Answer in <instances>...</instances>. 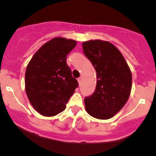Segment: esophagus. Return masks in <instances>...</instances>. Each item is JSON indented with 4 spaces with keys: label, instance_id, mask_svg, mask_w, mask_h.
Returning <instances> with one entry per match:
<instances>
[{
    "label": "esophagus",
    "instance_id": "esophagus-1",
    "mask_svg": "<svg viewBox=\"0 0 156 156\" xmlns=\"http://www.w3.org/2000/svg\"><path fill=\"white\" fill-rule=\"evenodd\" d=\"M78 83H79V84H81V81H82V78L81 77H80V78H78Z\"/></svg>",
    "mask_w": 156,
    "mask_h": 156
}]
</instances>
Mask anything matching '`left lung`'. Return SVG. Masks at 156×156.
Returning a JSON list of instances; mask_svg holds the SVG:
<instances>
[{
    "label": "left lung",
    "mask_w": 156,
    "mask_h": 156,
    "mask_svg": "<svg viewBox=\"0 0 156 156\" xmlns=\"http://www.w3.org/2000/svg\"><path fill=\"white\" fill-rule=\"evenodd\" d=\"M84 53L97 72V86L84 99L87 113L108 119L125 105L130 94L132 76L121 52L112 44L100 40L82 44Z\"/></svg>",
    "instance_id": "1"
}]
</instances>
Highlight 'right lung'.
Listing matches in <instances>:
<instances>
[{
  "label": "right lung",
  "mask_w": 156,
  "mask_h": 156,
  "mask_svg": "<svg viewBox=\"0 0 156 156\" xmlns=\"http://www.w3.org/2000/svg\"><path fill=\"white\" fill-rule=\"evenodd\" d=\"M77 42L55 37L43 45L28 64L25 77L26 91L32 106L44 116H53L66 108L78 87L66 63L67 55Z\"/></svg>",
  "instance_id": "1"
}]
</instances>
